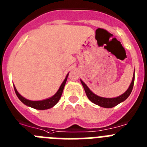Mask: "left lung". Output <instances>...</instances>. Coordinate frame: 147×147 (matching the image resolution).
<instances>
[{"mask_svg": "<svg viewBox=\"0 0 147 147\" xmlns=\"http://www.w3.org/2000/svg\"><path fill=\"white\" fill-rule=\"evenodd\" d=\"M134 81H135V70H134V74H133V79H132V82L129 85V88H127L126 92L125 93H123L122 94H121L120 96H116V97H113V98H106V97H102V96H97L95 94H94L93 92L89 89L88 86H86L84 82L82 80H80L82 85H83V88L85 90V92L86 94V96L88 99H89L90 101H92V102L96 104V105H99L100 107H102V108H113V107L116 106L119 103L125 101L128 96H129V94H131L132 90H133V85H134Z\"/></svg>", "mask_w": 147, "mask_h": 147, "instance_id": "obj_1", "label": "left lung"}]
</instances>
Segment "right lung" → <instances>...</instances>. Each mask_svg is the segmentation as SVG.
Here are the masks:
<instances>
[{
    "mask_svg": "<svg viewBox=\"0 0 147 147\" xmlns=\"http://www.w3.org/2000/svg\"><path fill=\"white\" fill-rule=\"evenodd\" d=\"M69 73L67 74V76H66L65 79L64 80L63 83H61V86L59 87V90L57 91V92L52 96L50 98L45 99V100H38V101H33V100H29L28 99L25 98L22 95H20L19 94V92H18V90L16 88V87L14 86V91H15V93L18 96V97L19 98V100L22 102L23 104H25L28 107H31V108H35V109L37 110H46L49 109V108H53L55 105H56L58 103V102L60 100L61 96L62 93H63V90H64V86L66 84V82H67V78H68Z\"/></svg>",
    "mask_w": 147,
    "mask_h": 147,
    "instance_id": "1",
    "label": "right lung"
}]
</instances>
